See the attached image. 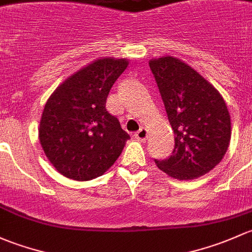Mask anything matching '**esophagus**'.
<instances>
[{
    "instance_id": "obj_1",
    "label": "esophagus",
    "mask_w": 252,
    "mask_h": 252,
    "mask_svg": "<svg viewBox=\"0 0 252 252\" xmlns=\"http://www.w3.org/2000/svg\"><path fill=\"white\" fill-rule=\"evenodd\" d=\"M148 136H149V131H148L147 128H141L138 132H136V134H134V137L141 142L147 141Z\"/></svg>"
}]
</instances>
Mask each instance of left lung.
<instances>
[{"mask_svg": "<svg viewBox=\"0 0 252 252\" xmlns=\"http://www.w3.org/2000/svg\"><path fill=\"white\" fill-rule=\"evenodd\" d=\"M175 133L170 158L155 160L170 177L190 181L206 175L227 153L230 115L221 93L181 59L172 56L149 61Z\"/></svg>", "mask_w": 252, "mask_h": 252, "instance_id": "1", "label": "left lung"}]
</instances>
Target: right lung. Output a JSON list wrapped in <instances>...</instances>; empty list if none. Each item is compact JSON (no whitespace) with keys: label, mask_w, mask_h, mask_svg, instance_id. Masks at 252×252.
<instances>
[{"label":"right lung","mask_w":252,"mask_h":252,"mask_svg":"<svg viewBox=\"0 0 252 252\" xmlns=\"http://www.w3.org/2000/svg\"><path fill=\"white\" fill-rule=\"evenodd\" d=\"M128 59L99 58L77 70L49 95L38 139L59 173L75 181L104 175L129 139L118 119L105 109L114 82Z\"/></svg>","instance_id":"1"}]
</instances>
